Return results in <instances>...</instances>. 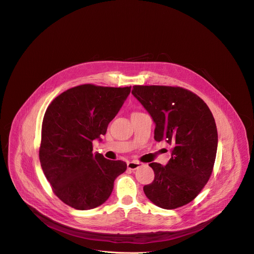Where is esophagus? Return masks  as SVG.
Returning a JSON list of instances; mask_svg holds the SVG:
<instances>
[{
    "instance_id": "1",
    "label": "esophagus",
    "mask_w": 254,
    "mask_h": 254,
    "mask_svg": "<svg viewBox=\"0 0 254 254\" xmlns=\"http://www.w3.org/2000/svg\"><path fill=\"white\" fill-rule=\"evenodd\" d=\"M140 163L139 162H135V161H131V162H128L127 163V169L129 170H136L138 167H140Z\"/></svg>"
}]
</instances>
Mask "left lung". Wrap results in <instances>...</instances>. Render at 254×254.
Instances as JSON below:
<instances>
[{
    "instance_id": "obj_1",
    "label": "left lung",
    "mask_w": 254,
    "mask_h": 254,
    "mask_svg": "<svg viewBox=\"0 0 254 254\" xmlns=\"http://www.w3.org/2000/svg\"><path fill=\"white\" fill-rule=\"evenodd\" d=\"M131 94L155 124L154 139L172 146L163 166L152 162L154 180L145 196L154 205L172 210L193 201L213 171L218 148L215 119L207 104L180 87L133 86Z\"/></svg>"
}]
</instances>
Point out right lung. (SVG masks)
<instances>
[{"mask_svg": "<svg viewBox=\"0 0 254 254\" xmlns=\"http://www.w3.org/2000/svg\"><path fill=\"white\" fill-rule=\"evenodd\" d=\"M131 87L91 84L71 88L48 106L41 128L39 160L55 195L76 210H91L112 194L115 179L127 170L121 160L93 153Z\"/></svg>", "mask_w": 254, "mask_h": 254, "instance_id": "add662e5", "label": "right lung"}]
</instances>
